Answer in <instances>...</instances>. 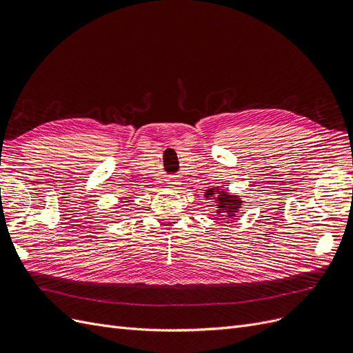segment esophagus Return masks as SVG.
Wrapping results in <instances>:
<instances>
[{"mask_svg":"<svg viewBox=\"0 0 353 353\" xmlns=\"http://www.w3.org/2000/svg\"><path fill=\"white\" fill-rule=\"evenodd\" d=\"M167 183H168L170 186H173V188H174V186H177V185H179V181H177L176 179H173V177H172V179H168V180H167Z\"/></svg>","mask_w":353,"mask_h":353,"instance_id":"esophagus-1","label":"esophagus"}]
</instances>
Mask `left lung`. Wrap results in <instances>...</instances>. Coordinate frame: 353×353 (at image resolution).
<instances>
[{
    "mask_svg": "<svg viewBox=\"0 0 353 353\" xmlns=\"http://www.w3.org/2000/svg\"><path fill=\"white\" fill-rule=\"evenodd\" d=\"M208 199L211 196H214V199H217V205H219V214H221L220 217L227 219V217H234V212H237V208L241 207V201H239L236 196L233 195H227V192L224 190H215V188L208 189L207 192Z\"/></svg>",
    "mask_w": 353,
    "mask_h": 353,
    "instance_id": "1",
    "label": "left lung"
}]
</instances>
